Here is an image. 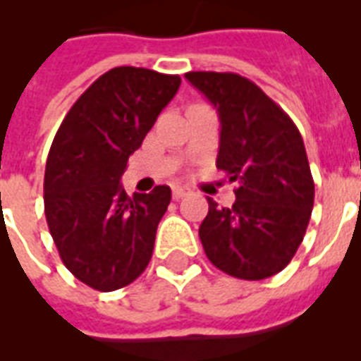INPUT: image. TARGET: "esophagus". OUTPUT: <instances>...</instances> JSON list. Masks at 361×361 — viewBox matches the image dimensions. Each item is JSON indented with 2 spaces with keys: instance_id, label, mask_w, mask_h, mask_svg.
<instances>
[{
  "instance_id": "esophagus-1",
  "label": "esophagus",
  "mask_w": 361,
  "mask_h": 361,
  "mask_svg": "<svg viewBox=\"0 0 361 361\" xmlns=\"http://www.w3.org/2000/svg\"><path fill=\"white\" fill-rule=\"evenodd\" d=\"M187 195H191V189L189 187H181V185H172V197L178 200V198H183Z\"/></svg>"
}]
</instances>
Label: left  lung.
<instances>
[{
	"instance_id": "left-lung-1",
	"label": "left lung",
	"mask_w": 361,
	"mask_h": 361,
	"mask_svg": "<svg viewBox=\"0 0 361 361\" xmlns=\"http://www.w3.org/2000/svg\"><path fill=\"white\" fill-rule=\"evenodd\" d=\"M221 121L217 169L238 181L236 202L209 212L198 228L206 257L238 279L279 274L307 231L314 183L302 135L266 93L234 73H187Z\"/></svg>"
}]
</instances>
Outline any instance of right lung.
<instances>
[{
	"instance_id": "1",
	"label": "right lung",
	"mask_w": 361,
	"mask_h": 361,
	"mask_svg": "<svg viewBox=\"0 0 361 361\" xmlns=\"http://www.w3.org/2000/svg\"><path fill=\"white\" fill-rule=\"evenodd\" d=\"M178 75L116 67L99 76L59 125L44 170V215L63 264L95 290L138 277L153 252L170 187L127 197L121 174L161 110Z\"/></svg>"
}]
</instances>
